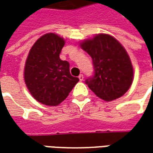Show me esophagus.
<instances>
[{"instance_id": "obj_1", "label": "esophagus", "mask_w": 153, "mask_h": 153, "mask_svg": "<svg viewBox=\"0 0 153 153\" xmlns=\"http://www.w3.org/2000/svg\"><path fill=\"white\" fill-rule=\"evenodd\" d=\"M78 78H79V80L82 82V80H83V75L82 74H81V75H79V76H78Z\"/></svg>"}]
</instances>
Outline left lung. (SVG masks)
Returning <instances> with one entry per match:
<instances>
[{
	"mask_svg": "<svg viewBox=\"0 0 153 153\" xmlns=\"http://www.w3.org/2000/svg\"><path fill=\"white\" fill-rule=\"evenodd\" d=\"M80 47L91 56L94 76L86 80V84L105 101L123 96L134 80L130 58L120 42L108 34H98L84 40Z\"/></svg>",
	"mask_w": 153,
	"mask_h": 153,
	"instance_id": "left-lung-1",
	"label": "left lung"
}]
</instances>
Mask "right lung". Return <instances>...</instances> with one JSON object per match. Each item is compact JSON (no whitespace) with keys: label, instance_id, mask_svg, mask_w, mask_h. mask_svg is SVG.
<instances>
[{"label":"right lung","instance_id":"1","mask_svg":"<svg viewBox=\"0 0 153 153\" xmlns=\"http://www.w3.org/2000/svg\"><path fill=\"white\" fill-rule=\"evenodd\" d=\"M65 39L55 33L42 36L34 43L25 61L24 78L33 98L56 106L64 101L79 79L70 73V64L59 53Z\"/></svg>","mask_w":153,"mask_h":153}]
</instances>
